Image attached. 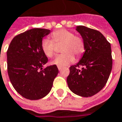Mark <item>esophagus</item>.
I'll return each instance as SVG.
<instances>
[{"instance_id": "1", "label": "esophagus", "mask_w": 122, "mask_h": 122, "mask_svg": "<svg viewBox=\"0 0 122 122\" xmlns=\"http://www.w3.org/2000/svg\"><path fill=\"white\" fill-rule=\"evenodd\" d=\"M57 68H58V70H59V71H61V70L62 69V67H60V66H57Z\"/></svg>"}]
</instances>
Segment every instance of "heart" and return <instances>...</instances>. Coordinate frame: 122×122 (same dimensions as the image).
I'll use <instances>...</instances> for the list:
<instances>
[{"mask_svg": "<svg viewBox=\"0 0 122 122\" xmlns=\"http://www.w3.org/2000/svg\"><path fill=\"white\" fill-rule=\"evenodd\" d=\"M52 41L48 38H43L41 41V50L48 57H52L55 54V45L62 44L61 52L63 54L57 56L51 62L62 67H67L72 63L76 55L80 57L85 51L84 40L65 29L55 31L51 34Z\"/></svg>", "mask_w": 122, "mask_h": 122, "instance_id": "b5f03b06", "label": "heart"}]
</instances>
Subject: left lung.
Listing matches in <instances>:
<instances>
[{
	"label": "left lung",
	"instance_id": "left-lung-1",
	"mask_svg": "<svg viewBox=\"0 0 122 122\" xmlns=\"http://www.w3.org/2000/svg\"><path fill=\"white\" fill-rule=\"evenodd\" d=\"M76 30L84 40L85 52L79 62L69 67L67 81L74 93L91 97L101 91L109 79L112 67L111 45L97 30L84 26H77Z\"/></svg>",
	"mask_w": 122,
	"mask_h": 122
}]
</instances>
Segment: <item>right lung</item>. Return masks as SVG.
I'll use <instances>...</instances> for the list:
<instances>
[{
    "label": "right lung",
    "mask_w": 122,
    "mask_h": 122,
    "mask_svg": "<svg viewBox=\"0 0 122 122\" xmlns=\"http://www.w3.org/2000/svg\"><path fill=\"white\" fill-rule=\"evenodd\" d=\"M51 30L31 29L12 40L7 51L8 73L16 91L29 100H38L51 91L59 71L55 65L43 68L48 57L41 50L43 38Z\"/></svg>",
    "instance_id": "add662e5"
}]
</instances>
